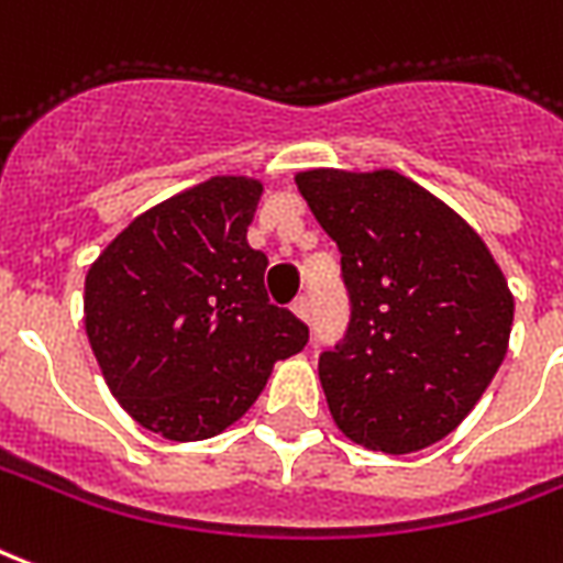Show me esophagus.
<instances>
[{"instance_id": "1", "label": "esophagus", "mask_w": 563, "mask_h": 563, "mask_svg": "<svg viewBox=\"0 0 563 563\" xmlns=\"http://www.w3.org/2000/svg\"><path fill=\"white\" fill-rule=\"evenodd\" d=\"M292 313L301 319V322H310V301L307 298H298V301L292 303Z\"/></svg>"}]
</instances>
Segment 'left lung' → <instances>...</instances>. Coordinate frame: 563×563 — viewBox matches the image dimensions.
I'll list each match as a JSON object with an SVG mask.
<instances>
[{
  "mask_svg": "<svg viewBox=\"0 0 563 563\" xmlns=\"http://www.w3.org/2000/svg\"><path fill=\"white\" fill-rule=\"evenodd\" d=\"M295 185L340 247L352 322L319 357L345 439L415 453L451 435L498 373L514 295L465 220L394 169H307Z\"/></svg>",
  "mask_w": 563,
  "mask_h": 563,
  "instance_id": "1",
  "label": "left lung"
}]
</instances>
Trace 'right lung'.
<instances>
[{"mask_svg":"<svg viewBox=\"0 0 563 563\" xmlns=\"http://www.w3.org/2000/svg\"><path fill=\"white\" fill-rule=\"evenodd\" d=\"M262 185L214 176L133 218L86 274L82 322L103 382L140 427L199 441L256 402L307 324L268 303L247 244Z\"/></svg>","mask_w":563,"mask_h":563,"instance_id":"1","label":"right lung"}]
</instances>
